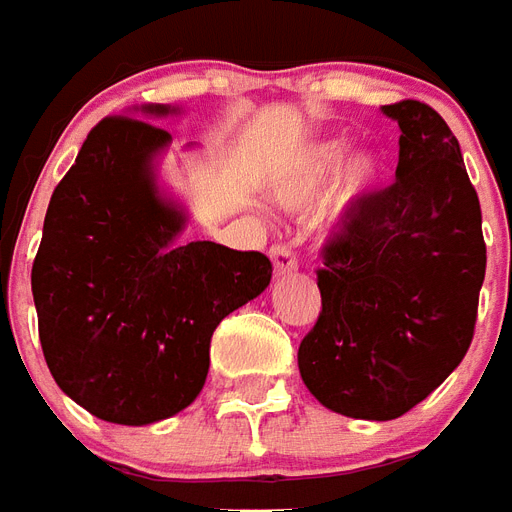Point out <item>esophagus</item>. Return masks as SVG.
I'll return each mask as SVG.
<instances>
[{
	"label": "esophagus",
	"instance_id": "1",
	"mask_svg": "<svg viewBox=\"0 0 512 512\" xmlns=\"http://www.w3.org/2000/svg\"><path fill=\"white\" fill-rule=\"evenodd\" d=\"M272 267H275V275H288V272H297V253L291 251L288 245H272L270 248Z\"/></svg>",
	"mask_w": 512,
	"mask_h": 512
}]
</instances>
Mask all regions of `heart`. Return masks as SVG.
I'll return each instance as SVG.
<instances>
[{
	"mask_svg": "<svg viewBox=\"0 0 512 512\" xmlns=\"http://www.w3.org/2000/svg\"><path fill=\"white\" fill-rule=\"evenodd\" d=\"M345 153H348V142L343 140L315 142L297 153L288 161V167L280 172L278 183H275V199L288 210H305L313 205L326 183L337 174L334 207L345 210V207L356 205L378 178V161L372 153H356L343 165ZM337 168L341 169L340 173L336 172Z\"/></svg>",
	"mask_w": 512,
	"mask_h": 512,
	"instance_id": "obj_1",
	"label": "heart"
}]
</instances>
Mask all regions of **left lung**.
Segmentation results:
<instances>
[{
    "instance_id": "left-lung-1",
    "label": "left lung",
    "mask_w": 512,
    "mask_h": 512,
    "mask_svg": "<svg viewBox=\"0 0 512 512\" xmlns=\"http://www.w3.org/2000/svg\"><path fill=\"white\" fill-rule=\"evenodd\" d=\"M383 113L402 129L397 180L345 207L318 270L321 313L299 345L310 394L364 421L405 416L459 367L486 278L459 140L416 99Z\"/></svg>"
}]
</instances>
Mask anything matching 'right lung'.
<instances>
[{"instance_id":"add662e5","label":"right lung","mask_w":512,"mask_h":512,"mask_svg":"<svg viewBox=\"0 0 512 512\" xmlns=\"http://www.w3.org/2000/svg\"><path fill=\"white\" fill-rule=\"evenodd\" d=\"M169 142L167 129L132 115L102 118L53 191L34 256L48 370L69 399L110 424H153L191 405L210 370L215 326L272 278L259 251L175 242L186 215L153 175Z\"/></svg>"}]
</instances>
